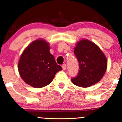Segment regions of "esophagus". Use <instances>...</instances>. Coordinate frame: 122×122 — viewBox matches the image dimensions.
<instances>
[{"label":"esophagus","mask_w":122,"mask_h":122,"mask_svg":"<svg viewBox=\"0 0 122 122\" xmlns=\"http://www.w3.org/2000/svg\"><path fill=\"white\" fill-rule=\"evenodd\" d=\"M62 69H63V70H66V68H67V66H66V64H63L62 66Z\"/></svg>","instance_id":"obj_1"}]
</instances>
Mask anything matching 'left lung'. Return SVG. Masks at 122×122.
Listing matches in <instances>:
<instances>
[{"instance_id": "8db88e82", "label": "left lung", "mask_w": 122, "mask_h": 122, "mask_svg": "<svg viewBox=\"0 0 122 122\" xmlns=\"http://www.w3.org/2000/svg\"><path fill=\"white\" fill-rule=\"evenodd\" d=\"M79 63L78 75L71 79L74 84L88 87L103 78L107 66L106 56L94 43L83 39L77 43L74 50Z\"/></svg>"}]
</instances>
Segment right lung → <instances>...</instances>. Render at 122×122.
<instances>
[{
    "label": "right lung",
    "instance_id": "obj_1",
    "mask_svg": "<svg viewBox=\"0 0 122 122\" xmlns=\"http://www.w3.org/2000/svg\"><path fill=\"white\" fill-rule=\"evenodd\" d=\"M50 45L42 39L30 43L20 56L18 71L26 84L35 88L45 87L52 82L62 67L50 52Z\"/></svg>",
    "mask_w": 122,
    "mask_h": 122
}]
</instances>
